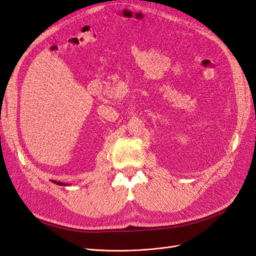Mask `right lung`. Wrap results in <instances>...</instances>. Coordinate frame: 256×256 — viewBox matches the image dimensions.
<instances>
[{"instance_id": "1", "label": "right lung", "mask_w": 256, "mask_h": 256, "mask_svg": "<svg viewBox=\"0 0 256 256\" xmlns=\"http://www.w3.org/2000/svg\"><path fill=\"white\" fill-rule=\"evenodd\" d=\"M51 182L56 184H60V186H68V184H66V182H56V180H51Z\"/></svg>"}]
</instances>
